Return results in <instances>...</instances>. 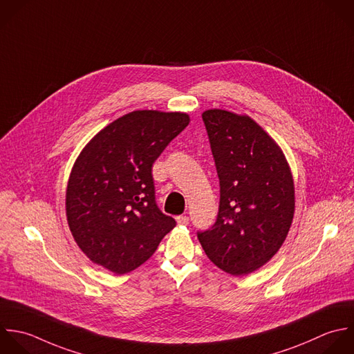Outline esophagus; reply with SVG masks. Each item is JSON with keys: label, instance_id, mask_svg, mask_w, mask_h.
I'll list each match as a JSON object with an SVG mask.
<instances>
[{"label": "esophagus", "instance_id": "1", "mask_svg": "<svg viewBox=\"0 0 354 354\" xmlns=\"http://www.w3.org/2000/svg\"><path fill=\"white\" fill-rule=\"evenodd\" d=\"M176 222H178V225H189L190 219L186 215H179V216H176Z\"/></svg>", "mask_w": 354, "mask_h": 354}]
</instances>
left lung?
Returning a JSON list of instances; mask_svg holds the SVG:
<instances>
[{
    "mask_svg": "<svg viewBox=\"0 0 354 354\" xmlns=\"http://www.w3.org/2000/svg\"><path fill=\"white\" fill-rule=\"evenodd\" d=\"M203 121L221 198L215 223L197 237L219 269L248 274L270 261L288 234L292 175L280 147L250 117L214 109L203 113Z\"/></svg>",
    "mask_w": 354,
    "mask_h": 354,
    "instance_id": "1",
    "label": "left lung"
}]
</instances>
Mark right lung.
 Masks as SVG:
<instances>
[{
	"label": "right lung",
	"instance_id": "1",
	"mask_svg": "<svg viewBox=\"0 0 354 354\" xmlns=\"http://www.w3.org/2000/svg\"><path fill=\"white\" fill-rule=\"evenodd\" d=\"M189 121L185 113L132 111L81 151L67 185L66 214L75 243L93 263L128 273L176 226L157 205L151 168Z\"/></svg>",
	"mask_w": 354,
	"mask_h": 354
}]
</instances>
